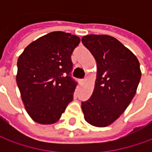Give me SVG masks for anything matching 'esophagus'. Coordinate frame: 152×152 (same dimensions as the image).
<instances>
[{
    "instance_id": "obj_1",
    "label": "esophagus",
    "mask_w": 152,
    "mask_h": 152,
    "mask_svg": "<svg viewBox=\"0 0 152 152\" xmlns=\"http://www.w3.org/2000/svg\"><path fill=\"white\" fill-rule=\"evenodd\" d=\"M85 82V79H81V80L79 81V83H80L81 85H83V84H84Z\"/></svg>"
}]
</instances>
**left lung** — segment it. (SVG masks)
<instances>
[{
    "instance_id": "1",
    "label": "left lung",
    "mask_w": 152,
    "mask_h": 152,
    "mask_svg": "<svg viewBox=\"0 0 152 152\" xmlns=\"http://www.w3.org/2000/svg\"><path fill=\"white\" fill-rule=\"evenodd\" d=\"M82 43L96 61L97 73L92 96L81 104L87 123L96 127L110 125L130 104L141 72L134 53L117 39L89 34Z\"/></svg>"
}]
</instances>
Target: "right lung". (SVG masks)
I'll use <instances>...</instances> for the list:
<instances>
[{"instance_id": "add662e5", "label": "right lung", "mask_w": 152, "mask_h": 152, "mask_svg": "<svg viewBox=\"0 0 152 152\" xmlns=\"http://www.w3.org/2000/svg\"><path fill=\"white\" fill-rule=\"evenodd\" d=\"M79 42L74 34L55 31L33 41L19 56L17 84L27 113L36 123L57 122L73 101L77 82L71 77V55Z\"/></svg>"}]
</instances>
